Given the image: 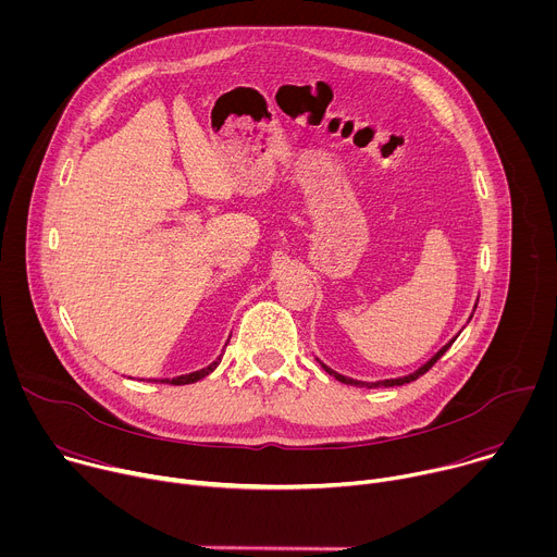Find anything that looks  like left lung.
I'll return each instance as SVG.
<instances>
[{
    "label": "left lung",
    "mask_w": 557,
    "mask_h": 557,
    "mask_svg": "<svg viewBox=\"0 0 557 557\" xmlns=\"http://www.w3.org/2000/svg\"><path fill=\"white\" fill-rule=\"evenodd\" d=\"M454 344V339L447 344V346H443L428 363H423L417 372H412V374H408V376H399V379H385V381H376V383H366V381H355V379H348V376H344V374H339V372H335V370H331L329 366H324L322 363V368L329 372V374H333L337 381H342V383H348V385H359V387H392V385H406V383H410V381H417L421 374H425L445 352H447V348Z\"/></svg>",
    "instance_id": "left-lung-1"
}]
</instances>
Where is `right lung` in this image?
<instances>
[{
	"mask_svg": "<svg viewBox=\"0 0 557 557\" xmlns=\"http://www.w3.org/2000/svg\"><path fill=\"white\" fill-rule=\"evenodd\" d=\"M218 363H220V357H218L211 366H207V368H202V370H196V372H189V374H181V376H174V379H161V383H172V385H187V383H196V381L205 379L209 372H213V370L218 368Z\"/></svg>",
	"mask_w": 557,
	"mask_h": 557,
	"instance_id": "obj_1",
	"label": "right lung"
}]
</instances>
